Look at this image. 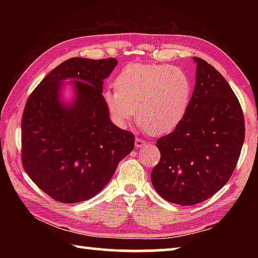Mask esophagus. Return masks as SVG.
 <instances>
[{
    "mask_svg": "<svg viewBox=\"0 0 258 258\" xmlns=\"http://www.w3.org/2000/svg\"><path fill=\"white\" fill-rule=\"evenodd\" d=\"M146 141L143 139H140V138H137L135 139V147L137 148H140V147H142V146H146Z\"/></svg>",
    "mask_w": 258,
    "mask_h": 258,
    "instance_id": "1",
    "label": "esophagus"
}]
</instances>
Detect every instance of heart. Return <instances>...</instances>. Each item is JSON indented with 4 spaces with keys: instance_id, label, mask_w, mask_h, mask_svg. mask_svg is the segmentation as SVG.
I'll return each instance as SVG.
<instances>
[{
    "instance_id": "1",
    "label": "heart",
    "mask_w": 258,
    "mask_h": 258,
    "mask_svg": "<svg viewBox=\"0 0 258 258\" xmlns=\"http://www.w3.org/2000/svg\"><path fill=\"white\" fill-rule=\"evenodd\" d=\"M117 90L103 93L111 119L125 126L133 118L151 135L175 130L192 99V81L184 69L171 64L131 63L116 78Z\"/></svg>"
}]
</instances>
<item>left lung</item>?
<instances>
[{
    "mask_svg": "<svg viewBox=\"0 0 258 258\" xmlns=\"http://www.w3.org/2000/svg\"><path fill=\"white\" fill-rule=\"evenodd\" d=\"M196 85L180 125L157 140L160 159L151 172L156 191L183 206L203 203L223 187L244 140L243 112L225 78L195 56Z\"/></svg>",
    "mask_w": 258,
    "mask_h": 258,
    "instance_id": "1",
    "label": "left lung"
}]
</instances>
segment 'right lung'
Here are the masks:
<instances>
[{
    "label": "right lung",
    "mask_w": 258,
    "mask_h": 258,
    "mask_svg": "<svg viewBox=\"0 0 258 258\" xmlns=\"http://www.w3.org/2000/svg\"><path fill=\"white\" fill-rule=\"evenodd\" d=\"M115 58H71L50 72L27 99L21 119V161L40 189L56 202L75 204L99 194L119 161L134 148V135L109 118L103 80ZM76 79L71 106L58 99L60 82Z\"/></svg>",
    "instance_id": "obj_1"
}]
</instances>
